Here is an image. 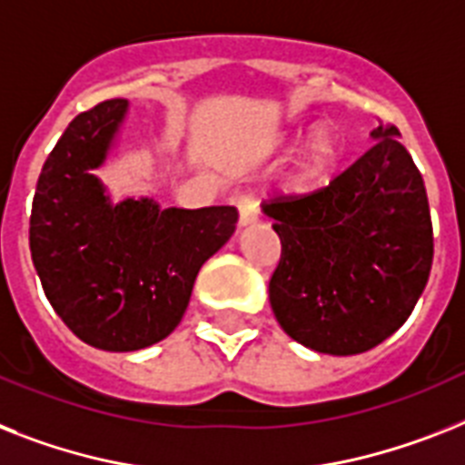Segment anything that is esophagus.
<instances>
[{
    "label": "esophagus",
    "instance_id": "obj_1",
    "mask_svg": "<svg viewBox=\"0 0 465 465\" xmlns=\"http://www.w3.org/2000/svg\"><path fill=\"white\" fill-rule=\"evenodd\" d=\"M235 206L240 211V225H252L259 221V204H256L254 197L242 194V197H237Z\"/></svg>",
    "mask_w": 465,
    "mask_h": 465
}]
</instances>
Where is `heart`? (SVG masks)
Returning <instances> with one entry per match:
<instances>
[{
  "label": "heart",
  "mask_w": 465,
  "mask_h": 465,
  "mask_svg": "<svg viewBox=\"0 0 465 465\" xmlns=\"http://www.w3.org/2000/svg\"><path fill=\"white\" fill-rule=\"evenodd\" d=\"M337 156H340V144L332 130H318L313 140L309 142V147L302 159V173L304 178H321L330 168L335 166Z\"/></svg>",
  "instance_id": "1"
}]
</instances>
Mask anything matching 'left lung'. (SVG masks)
I'll use <instances>...</instances> for the list:
<instances>
[{"mask_svg": "<svg viewBox=\"0 0 465 465\" xmlns=\"http://www.w3.org/2000/svg\"><path fill=\"white\" fill-rule=\"evenodd\" d=\"M330 185L263 202L280 237L268 297L280 328L321 354L378 347L411 316L432 268L423 175L394 125Z\"/></svg>", "mask_w": 465, "mask_h": 465, "instance_id": "obj_1", "label": "left lung"}]
</instances>
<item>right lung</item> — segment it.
<instances>
[{"instance_id":"right-lung-1","label":"right lung","mask_w":465,"mask_h":465,"mask_svg":"<svg viewBox=\"0 0 465 465\" xmlns=\"http://www.w3.org/2000/svg\"><path fill=\"white\" fill-rule=\"evenodd\" d=\"M128 111L106 99L68 123L42 166L30 254L49 304L73 335L104 351H137L178 328L204 261L235 232V206L114 204L92 173Z\"/></svg>"}]
</instances>
